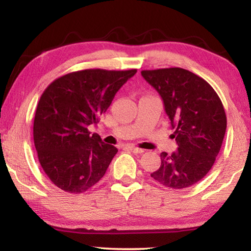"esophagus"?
<instances>
[{
  "label": "esophagus",
  "instance_id": "esophagus-1",
  "mask_svg": "<svg viewBox=\"0 0 251 251\" xmlns=\"http://www.w3.org/2000/svg\"><path fill=\"white\" fill-rule=\"evenodd\" d=\"M128 150L130 151H133L134 154H143L144 151V150H142V148H138V147H135V146H130V147H128Z\"/></svg>",
  "mask_w": 251,
  "mask_h": 251
}]
</instances>
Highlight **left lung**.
Instances as JSON below:
<instances>
[{"mask_svg":"<svg viewBox=\"0 0 251 251\" xmlns=\"http://www.w3.org/2000/svg\"><path fill=\"white\" fill-rule=\"evenodd\" d=\"M142 76L163 100L178 145L173 154L161 152L160 167L151 176L173 189L193 186L222 147L227 127L222 100L205 79L180 67L142 71Z\"/></svg>","mask_w":251,"mask_h":251,"instance_id":"1","label":"left lung"}]
</instances>
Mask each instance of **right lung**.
Masks as SVG:
<instances>
[{"label":"right lung","instance_id":"1","mask_svg":"<svg viewBox=\"0 0 251 251\" xmlns=\"http://www.w3.org/2000/svg\"><path fill=\"white\" fill-rule=\"evenodd\" d=\"M137 70H84L61 76L42 94L34 117L37 157L55 186L67 193H84L105 175L118 151L91 135L118 90Z\"/></svg>","mask_w":251,"mask_h":251}]
</instances>
